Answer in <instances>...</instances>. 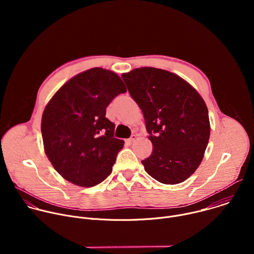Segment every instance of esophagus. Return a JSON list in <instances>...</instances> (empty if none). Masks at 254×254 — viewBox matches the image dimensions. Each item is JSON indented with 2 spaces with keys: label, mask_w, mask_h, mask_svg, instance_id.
Instances as JSON below:
<instances>
[{
  "label": "esophagus",
  "mask_w": 254,
  "mask_h": 254,
  "mask_svg": "<svg viewBox=\"0 0 254 254\" xmlns=\"http://www.w3.org/2000/svg\"><path fill=\"white\" fill-rule=\"evenodd\" d=\"M135 139H136V135H135V134H132L128 139H127V142L128 144H131Z\"/></svg>",
  "instance_id": "obj_1"
}]
</instances>
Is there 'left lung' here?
<instances>
[{"instance_id":"1","label":"left lung","mask_w":254,"mask_h":254,"mask_svg":"<svg viewBox=\"0 0 254 254\" xmlns=\"http://www.w3.org/2000/svg\"><path fill=\"white\" fill-rule=\"evenodd\" d=\"M142 112L153 152L141 161L160 183L184 182L199 167L210 136L208 108L199 92L170 71L140 67L122 74Z\"/></svg>"}]
</instances>
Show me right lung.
I'll use <instances>...</instances> for the list:
<instances>
[{"label":"right lung","mask_w":254,"mask_h":254,"mask_svg":"<svg viewBox=\"0 0 254 254\" xmlns=\"http://www.w3.org/2000/svg\"><path fill=\"white\" fill-rule=\"evenodd\" d=\"M127 91L114 71L94 67L64 83L42 115L44 152L59 175L80 187H93L113 171L125 141L114 137L105 110Z\"/></svg>","instance_id":"add662e5"}]
</instances>
